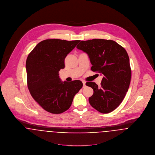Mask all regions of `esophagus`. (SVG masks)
I'll use <instances>...</instances> for the list:
<instances>
[{
  "label": "esophagus",
  "instance_id": "obj_1",
  "mask_svg": "<svg viewBox=\"0 0 155 155\" xmlns=\"http://www.w3.org/2000/svg\"><path fill=\"white\" fill-rule=\"evenodd\" d=\"M82 83H83V87H84V88L85 87V86H86V85H85L86 82H85V81H82Z\"/></svg>",
  "mask_w": 155,
  "mask_h": 155
}]
</instances>
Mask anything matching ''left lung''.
<instances>
[{
	"instance_id": "left-lung-1",
	"label": "left lung",
	"mask_w": 155,
	"mask_h": 155,
	"mask_svg": "<svg viewBox=\"0 0 155 155\" xmlns=\"http://www.w3.org/2000/svg\"><path fill=\"white\" fill-rule=\"evenodd\" d=\"M76 48L88 55L91 70L103 75L100 87L95 82L86 83L94 90L89 104L101 113L114 110L123 101L131 82L127 52L114 41L101 39L81 41Z\"/></svg>"
}]
</instances>
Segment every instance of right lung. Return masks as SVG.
I'll return each mask as SVG.
<instances>
[{
	"label": "right lung",
	"mask_w": 155,
	"mask_h": 155,
	"mask_svg": "<svg viewBox=\"0 0 155 155\" xmlns=\"http://www.w3.org/2000/svg\"><path fill=\"white\" fill-rule=\"evenodd\" d=\"M79 42L46 39L37 45L27 57L25 66L30 93L51 113L60 114L68 110L74 95L83 86L79 80L61 82L58 73L65 67L67 54Z\"/></svg>",
	"instance_id": "add662e5"
}]
</instances>
